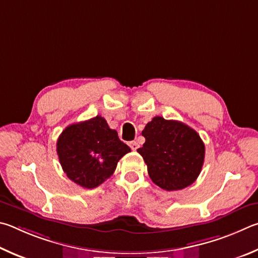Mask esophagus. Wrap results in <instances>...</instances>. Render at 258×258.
I'll return each mask as SVG.
<instances>
[{
	"label": "esophagus",
	"instance_id": "34e87169",
	"mask_svg": "<svg viewBox=\"0 0 258 258\" xmlns=\"http://www.w3.org/2000/svg\"><path fill=\"white\" fill-rule=\"evenodd\" d=\"M129 146H130V148H132V150L133 151H136L137 150V148L139 147V145H138V143L137 142H130L129 143Z\"/></svg>",
	"mask_w": 258,
	"mask_h": 258
}]
</instances>
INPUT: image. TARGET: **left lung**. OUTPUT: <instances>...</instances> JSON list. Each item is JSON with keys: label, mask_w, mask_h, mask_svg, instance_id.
I'll return each instance as SVG.
<instances>
[{"label": "left lung", "mask_w": 258, "mask_h": 258, "mask_svg": "<svg viewBox=\"0 0 258 258\" xmlns=\"http://www.w3.org/2000/svg\"><path fill=\"white\" fill-rule=\"evenodd\" d=\"M142 135L146 141L137 152L155 184L173 191L190 186L198 178L204 163L205 145L192 128L180 121L155 116Z\"/></svg>", "instance_id": "8db88e82"}]
</instances>
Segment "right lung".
I'll return each instance as SVG.
<instances>
[{
	"mask_svg": "<svg viewBox=\"0 0 258 258\" xmlns=\"http://www.w3.org/2000/svg\"><path fill=\"white\" fill-rule=\"evenodd\" d=\"M130 147L101 115L68 125L56 143V152L67 177L79 186L93 189L115 171Z\"/></svg>",
	"mask_w": 258,
	"mask_h": 258,
	"instance_id": "add662e5",
	"label": "right lung"
}]
</instances>
